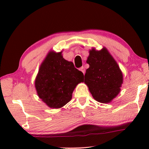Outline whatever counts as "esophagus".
Wrapping results in <instances>:
<instances>
[{
	"label": "esophagus",
	"mask_w": 149,
	"mask_h": 149,
	"mask_svg": "<svg viewBox=\"0 0 149 149\" xmlns=\"http://www.w3.org/2000/svg\"><path fill=\"white\" fill-rule=\"evenodd\" d=\"M79 70H80V71H81V72H83V74H85V68H84V66L81 67Z\"/></svg>",
	"instance_id": "1"
}]
</instances>
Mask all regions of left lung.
Here are the masks:
<instances>
[{
    "label": "left lung",
    "instance_id": "left-lung-1",
    "mask_svg": "<svg viewBox=\"0 0 149 149\" xmlns=\"http://www.w3.org/2000/svg\"><path fill=\"white\" fill-rule=\"evenodd\" d=\"M87 63L89 68L85 75V84L98 102L108 103L120 92L123 74L117 62L106 48L89 51Z\"/></svg>",
    "mask_w": 149,
    "mask_h": 149
}]
</instances>
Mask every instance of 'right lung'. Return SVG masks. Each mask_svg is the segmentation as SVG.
<instances>
[{"mask_svg": "<svg viewBox=\"0 0 149 149\" xmlns=\"http://www.w3.org/2000/svg\"><path fill=\"white\" fill-rule=\"evenodd\" d=\"M84 74L73 62L63 58L62 52H50L42 62L35 81L37 95L48 107L60 108L70 101Z\"/></svg>", "mask_w": 149, "mask_h": 149, "instance_id": "add662e5", "label": "right lung"}]
</instances>
